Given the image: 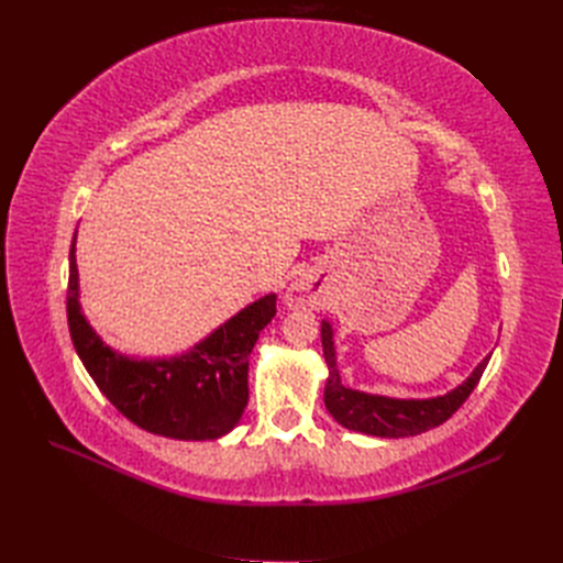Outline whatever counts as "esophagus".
I'll return each instance as SVG.
<instances>
[{"mask_svg": "<svg viewBox=\"0 0 563 563\" xmlns=\"http://www.w3.org/2000/svg\"><path fill=\"white\" fill-rule=\"evenodd\" d=\"M321 291L317 288V284L308 277H298L291 288L286 294V305L288 308H314L319 302Z\"/></svg>", "mask_w": 563, "mask_h": 563, "instance_id": "obj_1", "label": "esophagus"}]
</instances>
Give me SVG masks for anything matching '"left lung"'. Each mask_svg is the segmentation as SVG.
Listing matches in <instances>:
<instances>
[{
    "instance_id": "obj_1",
    "label": "left lung",
    "mask_w": 563,
    "mask_h": 563,
    "mask_svg": "<svg viewBox=\"0 0 563 563\" xmlns=\"http://www.w3.org/2000/svg\"><path fill=\"white\" fill-rule=\"evenodd\" d=\"M321 347L323 360H327L329 366V378L327 385H323V404H327L329 413L347 430L387 439L413 437L446 422L472 395V389L482 380V373L490 360L488 354L486 360L472 371V376L463 385H457L455 389L446 391V395L432 399H395L366 395V391L350 389L340 383L333 347V329L329 321H321Z\"/></svg>"
}]
</instances>
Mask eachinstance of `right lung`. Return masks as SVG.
I'll return each instance as SVG.
<instances>
[{"instance_id": "add662e5", "label": "right lung", "mask_w": 563, "mask_h": 563, "mask_svg": "<svg viewBox=\"0 0 563 563\" xmlns=\"http://www.w3.org/2000/svg\"><path fill=\"white\" fill-rule=\"evenodd\" d=\"M277 314L269 294L236 312L190 352L131 360L106 345L79 308L75 240L67 279V327L84 368L119 413L145 432L203 441L228 434L249 404V354Z\"/></svg>"}]
</instances>
